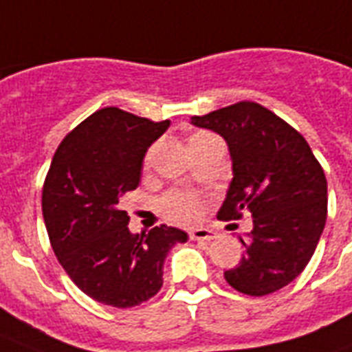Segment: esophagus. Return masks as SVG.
<instances>
[{
	"mask_svg": "<svg viewBox=\"0 0 352 352\" xmlns=\"http://www.w3.org/2000/svg\"><path fill=\"white\" fill-rule=\"evenodd\" d=\"M190 241H213L217 239V233L213 230H207V228H196V230L189 231Z\"/></svg>",
	"mask_w": 352,
	"mask_h": 352,
	"instance_id": "34e87169",
	"label": "esophagus"
}]
</instances>
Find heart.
<instances>
[{"label": "heart", "instance_id": "1", "mask_svg": "<svg viewBox=\"0 0 352 352\" xmlns=\"http://www.w3.org/2000/svg\"><path fill=\"white\" fill-rule=\"evenodd\" d=\"M211 133L207 132H196L190 135V143H196L200 139L209 138ZM162 209L163 213L167 214L168 219L174 220V222H192V220L198 219L200 214V200L198 196L192 195V192H184V190H174V192H168L165 198L162 200Z\"/></svg>", "mask_w": 352, "mask_h": 352}]
</instances>
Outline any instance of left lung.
Masks as SVG:
<instances>
[{
    "mask_svg": "<svg viewBox=\"0 0 352 352\" xmlns=\"http://www.w3.org/2000/svg\"><path fill=\"white\" fill-rule=\"evenodd\" d=\"M190 122L220 133L230 148L233 179L219 217L253 219L248 239L239 236L241 263L224 272L226 280L248 296L277 292L303 272L325 228L323 168L303 135L257 102L242 100Z\"/></svg>",
    "mask_w": 352,
    "mask_h": 352,
    "instance_id": "8db88e82",
    "label": "left lung"
}]
</instances>
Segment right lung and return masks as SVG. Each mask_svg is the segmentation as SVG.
<instances>
[{
    "label": "right lung",
    "instance_id": "1",
    "mask_svg": "<svg viewBox=\"0 0 352 352\" xmlns=\"http://www.w3.org/2000/svg\"><path fill=\"white\" fill-rule=\"evenodd\" d=\"M168 126L110 106L73 128L54 152L42 192L49 241L65 274L102 305L130 309L154 298L168 252L189 239L165 224L148 235L130 233L119 207L141 182L148 146Z\"/></svg>",
    "mask_w": 352,
    "mask_h": 352
}]
</instances>
